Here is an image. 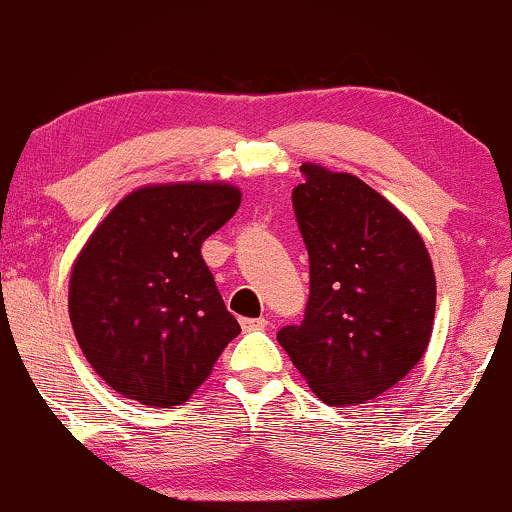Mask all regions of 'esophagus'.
<instances>
[{"instance_id":"esophagus-1","label":"esophagus","mask_w":512,"mask_h":512,"mask_svg":"<svg viewBox=\"0 0 512 512\" xmlns=\"http://www.w3.org/2000/svg\"><path fill=\"white\" fill-rule=\"evenodd\" d=\"M240 327H243L245 332L264 330V327H267V320H264V317H243V320H240Z\"/></svg>"}]
</instances>
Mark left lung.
Returning <instances> with one entry per match:
<instances>
[{
    "label": "left lung",
    "mask_w": 512,
    "mask_h": 512,
    "mask_svg": "<svg viewBox=\"0 0 512 512\" xmlns=\"http://www.w3.org/2000/svg\"><path fill=\"white\" fill-rule=\"evenodd\" d=\"M293 211L310 260L301 325L276 339L325 404H361L424 356L436 276L416 228L349 173L303 166Z\"/></svg>",
    "instance_id": "8db88e82"
}]
</instances>
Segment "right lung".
I'll return each instance as SVG.
<instances>
[{"instance_id":"add662e5","label":"right lung","mask_w":512,"mask_h":512,"mask_svg":"<svg viewBox=\"0 0 512 512\" xmlns=\"http://www.w3.org/2000/svg\"><path fill=\"white\" fill-rule=\"evenodd\" d=\"M238 207L240 192L221 182L144 187L81 250L69 317L88 363L120 395L161 409L187 402L238 337L202 257Z\"/></svg>"}]
</instances>
